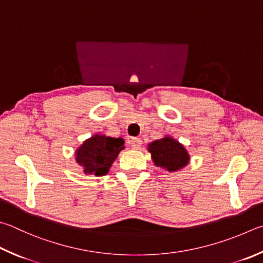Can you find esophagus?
<instances>
[{
  "label": "esophagus",
  "mask_w": 263,
  "mask_h": 263,
  "mask_svg": "<svg viewBox=\"0 0 263 263\" xmlns=\"http://www.w3.org/2000/svg\"><path fill=\"white\" fill-rule=\"evenodd\" d=\"M130 144H131L132 148H136V149H138V148L141 147L142 141H141L140 138H131Z\"/></svg>",
  "instance_id": "esophagus-1"
}]
</instances>
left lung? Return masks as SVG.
<instances>
[{
	"instance_id": "1",
	"label": "left lung",
	"mask_w": 263,
	"mask_h": 263,
	"mask_svg": "<svg viewBox=\"0 0 263 263\" xmlns=\"http://www.w3.org/2000/svg\"><path fill=\"white\" fill-rule=\"evenodd\" d=\"M148 151L151 152L153 162L168 171H177L190 161L187 151L171 137L153 141L148 146Z\"/></svg>"
}]
</instances>
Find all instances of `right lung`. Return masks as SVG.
Instances as JSON below:
<instances>
[{"label":"right lung","instance_id":"right-lung-1","mask_svg":"<svg viewBox=\"0 0 263 263\" xmlns=\"http://www.w3.org/2000/svg\"><path fill=\"white\" fill-rule=\"evenodd\" d=\"M122 138L95 135L89 138L76 152L77 162L84 166L85 174L103 176L108 174L112 162L123 149Z\"/></svg>","mask_w":263,"mask_h":263}]
</instances>
